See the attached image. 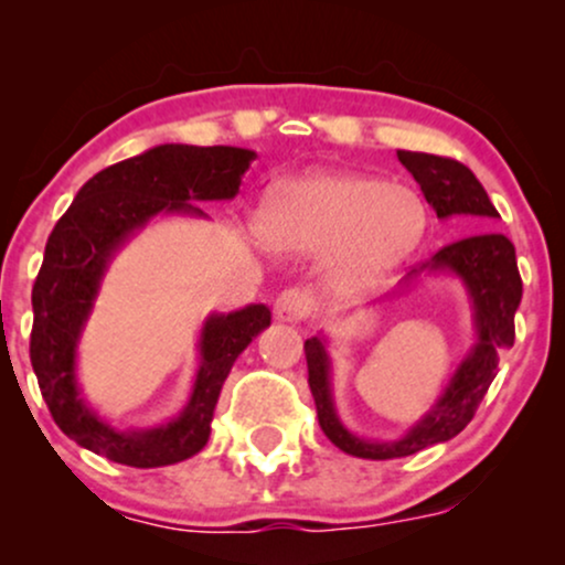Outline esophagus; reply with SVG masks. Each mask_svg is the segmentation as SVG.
Here are the masks:
<instances>
[{"label": "esophagus", "mask_w": 565, "mask_h": 565, "mask_svg": "<svg viewBox=\"0 0 565 565\" xmlns=\"http://www.w3.org/2000/svg\"><path fill=\"white\" fill-rule=\"evenodd\" d=\"M276 319L284 323H300L310 313V295L302 289H284L274 302Z\"/></svg>", "instance_id": "obj_1"}]
</instances>
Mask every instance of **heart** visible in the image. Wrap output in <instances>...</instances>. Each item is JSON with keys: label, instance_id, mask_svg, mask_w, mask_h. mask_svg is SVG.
Returning a JSON list of instances; mask_svg holds the SVG:
<instances>
[{"label": "heart", "instance_id": "heart-1", "mask_svg": "<svg viewBox=\"0 0 565 565\" xmlns=\"http://www.w3.org/2000/svg\"><path fill=\"white\" fill-rule=\"evenodd\" d=\"M425 204L412 188L334 172L284 185L260 215V238L278 252L332 249L348 287L382 278L419 244Z\"/></svg>", "mask_w": 565, "mask_h": 565}]
</instances>
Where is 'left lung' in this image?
I'll return each instance as SVG.
<instances>
[{"label": "left lung", "instance_id": "8db88e82", "mask_svg": "<svg viewBox=\"0 0 565 565\" xmlns=\"http://www.w3.org/2000/svg\"><path fill=\"white\" fill-rule=\"evenodd\" d=\"M398 161L414 174L423 188L427 204L436 210L440 220L454 215L470 217H499L489 193L478 183V178L457 159L436 157V153L398 151ZM423 270L430 274H449L462 278L472 300V319H476V345L468 359L459 364L438 404L419 419L404 438L387 440H364L348 430L340 423L332 398V380H329V355L321 337L305 340V359H308V385L313 393L319 425L327 433L337 449L364 459H393L408 457L427 449L433 444H444L462 433L478 406H481L486 391L497 377V364L502 350L515 342V310L521 305L523 281L518 274L515 246L502 233H481V236L459 238L446 244L430 260L412 268L404 281H414Z\"/></svg>", "mask_w": 565, "mask_h": 565}]
</instances>
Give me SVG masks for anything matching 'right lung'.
<instances>
[{"instance_id":"add662e5","label":"right lung","mask_w":565,"mask_h":565,"mask_svg":"<svg viewBox=\"0 0 565 565\" xmlns=\"http://www.w3.org/2000/svg\"><path fill=\"white\" fill-rule=\"evenodd\" d=\"M255 151L164 142L89 178L44 246L31 305V366L55 425L84 449L129 468H164L206 446L215 404L238 353L270 327L265 305L212 313L201 329V364L180 417L148 430H114L82 398L76 345L116 252L151 217L196 215L193 201L233 199Z\"/></svg>"}]
</instances>
